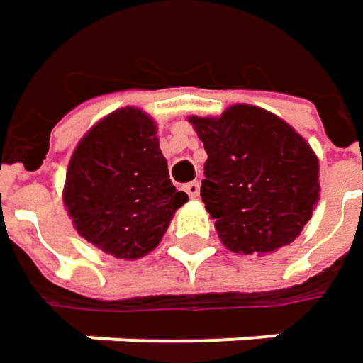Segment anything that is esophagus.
<instances>
[{"label":"esophagus","instance_id":"34e87169","mask_svg":"<svg viewBox=\"0 0 363 363\" xmlns=\"http://www.w3.org/2000/svg\"><path fill=\"white\" fill-rule=\"evenodd\" d=\"M184 190L188 192L190 198H198V194H200V184H198V182H190V184L184 186Z\"/></svg>","mask_w":363,"mask_h":363}]
</instances>
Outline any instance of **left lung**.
I'll return each instance as SVG.
<instances>
[{
  "instance_id": "1",
  "label": "left lung",
  "mask_w": 363,
  "mask_h": 363,
  "mask_svg": "<svg viewBox=\"0 0 363 363\" xmlns=\"http://www.w3.org/2000/svg\"><path fill=\"white\" fill-rule=\"evenodd\" d=\"M208 155L200 186L220 242L238 254L291 244L318 202V159L283 119L252 105L190 117Z\"/></svg>"
}]
</instances>
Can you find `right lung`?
<instances>
[{
    "label": "right lung",
    "instance_id": "1",
    "mask_svg": "<svg viewBox=\"0 0 363 363\" xmlns=\"http://www.w3.org/2000/svg\"><path fill=\"white\" fill-rule=\"evenodd\" d=\"M64 202L78 233L116 258H140L188 202L169 179L157 128L140 109H119L76 146Z\"/></svg>",
    "mask_w": 363,
    "mask_h": 363
}]
</instances>
